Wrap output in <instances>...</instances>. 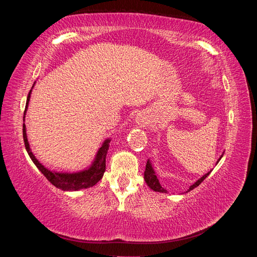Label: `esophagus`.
<instances>
[{"label": "esophagus", "instance_id": "esophagus-1", "mask_svg": "<svg viewBox=\"0 0 257 257\" xmlns=\"http://www.w3.org/2000/svg\"><path fill=\"white\" fill-rule=\"evenodd\" d=\"M137 122H138L139 124H141V125H145V124L147 123V122H146V120H144V119H138V120H137Z\"/></svg>", "mask_w": 257, "mask_h": 257}]
</instances>
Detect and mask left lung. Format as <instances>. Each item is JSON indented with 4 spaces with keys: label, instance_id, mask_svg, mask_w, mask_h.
Listing matches in <instances>:
<instances>
[{
    "label": "left lung",
    "instance_id": "left-lung-1",
    "mask_svg": "<svg viewBox=\"0 0 257 257\" xmlns=\"http://www.w3.org/2000/svg\"><path fill=\"white\" fill-rule=\"evenodd\" d=\"M222 158V157H221ZM220 158V159H221ZM220 159H219V161H220ZM217 161V162H219ZM216 162V163H217ZM211 173V170H210L209 173H207L206 175H204L203 177H201L199 180H197L195 183H194L193 185H191L190 186V189L186 191V192H190V191H192L193 189H195L196 186H198L201 182H203L205 179L209 176V174ZM145 181H146V183L149 185V188H151L153 191H155V192H160V193H167V191L164 189V188H162V185L160 184V182H159V179H158V177L155 176V173H154V170H153V168H152V165L150 164V162H149V160H148V162H147V164H146V170H145Z\"/></svg>",
    "mask_w": 257,
    "mask_h": 257
}]
</instances>
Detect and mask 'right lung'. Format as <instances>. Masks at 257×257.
I'll list each match as a JSON object with an SVG mask.
<instances>
[{"instance_id":"obj_1","label":"right lung","mask_w":257,"mask_h":257,"mask_svg":"<svg viewBox=\"0 0 257 257\" xmlns=\"http://www.w3.org/2000/svg\"><path fill=\"white\" fill-rule=\"evenodd\" d=\"M30 94H31V91L29 92V95L27 98L26 110H27L28 105H29ZM26 110H25V113H26ZM23 120H25V116H23ZM22 134H23V141H25L26 149L30 155L31 160L33 161L36 167L41 170L42 174L46 178H47V180L54 186H57L58 189H61L63 191H78L81 189L91 188V186L95 185L100 180V179H102L105 170H106V155H107L108 148H109L110 139H107V141H105L103 146L99 148V150L96 154L95 161L89 169L83 170V172H80V173L64 174V173L51 172V170L46 168L44 165H42L41 163L37 161V159L34 157V154L30 149L29 142L27 138V133H26L25 123H23Z\"/></svg>"}]
</instances>
